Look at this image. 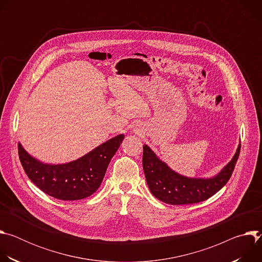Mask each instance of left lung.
Masks as SVG:
<instances>
[{
	"instance_id": "obj_1",
	"label": "left lung",
	"mask_w": 262,
	"mask_h": 262,
	"mask_svg": "<svg viewBox=\"0 0 262 262\" xmlns=\"http://www.w3.org/2000/svg\"><path fill=\"white\" fill-rule=\"evenodd\" d=\"M143 149V170L151 194L167 204L183 205L204 201L227 183L238 159L241 144L232 160L210 178L183 176L160 160L150 147L144 145Z\"/></svg>"
}]
</instances>
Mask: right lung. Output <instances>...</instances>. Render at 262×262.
<instances>
[{
	"label": "right lung",
	"mask_w": 262,
	"mask_h": 262,
	"mask_svg": "<svg viewBox=\"0 0 262 262\" xmlns=\"http://www.w3.org/2000/svg\"><path fill=\"white\" fill-rule=\"evenodd\" d=\"M123 139L124 135L120 134L66 164L42 163L30 156L20 143L18 156L26 174L42 192L59 200H81L97 191Z\"/></svg>",
	"instance_id": "add662e5"
}]
</instances>
